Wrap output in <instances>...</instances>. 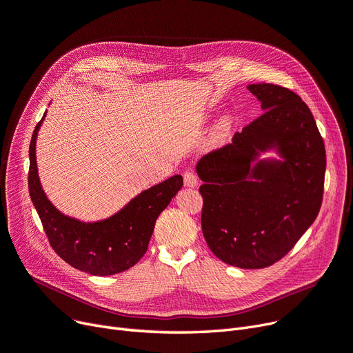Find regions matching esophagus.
I'll return each instance as SVG.
<instances>
[{"label":"esophagus","mask_w":353,"mask_h":353,"mask_svg":"<svg viewBox=\"0 0 353 353\" xmlns=\"http://www.w3.org/2000/svg\"><path fill=\"white\" fill-rule=\"evenodd\" d=\"M183 185L185 187H190V188H194L198 185V178L194 172L191 171H187L185 174H183Z\"/></svg>","instance_id":"1"}]
</instances>
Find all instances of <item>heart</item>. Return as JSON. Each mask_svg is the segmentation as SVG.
<instances>
[{
  "label": "heart",
  "instance_id": "obj_1",
  "mask_svg": "<svg viewBox=\"0 0 353 353\" xmlns=\"http://www.w3.org/2000/svg\"><path fill=\"white\" fill-rule=\"evenodd\" d=\"M225 129H227V123H224V125H223V130H225Z\"/></svg>",
  "mask_w": 353,
  "mask_h": 353
}]
</instances>
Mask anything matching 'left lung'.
<instances>
[{
    "instance_id": "1",
    "label": "left lung",
    "mask_w": 353,
    "mask_h": 353,
    "mask_svg": "<svg viewBox=\"0 0 353 353\" xmlns=\"http://www.w3.org/2000/svg\"><path fill=\"white\" fill-rule=\"evenodd\" d=\"M265 110L232 142L196 163L204 205L201 227L212 253L230 265L264 268L286 256L322 205L326 150L307 105L288 88H247ZM277 148L283 161L251 165Z\"/></svg>"
}]
</instances>
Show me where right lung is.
Listing matches in <instances>:
<instances>
[{"label":"right lung","mask_w":353,"mask_h":353,"mask_svg":"<svg viewBox=\"0 0 353 353\" xmlns=\"http://www.w3.org/2000/svg\"><path fill=\"white\" fill-rule=\"evenodd\" d=\"M46 113L30 142L28 191L50 245L72 267L93 276L122 273L146 253L155 221L182 188V176L174 175L141 192L108 220L81 223L61 214L47 199L37 174L36 139Z\"/></svg>","instance_id":"right-lung-1"}]
</instances>
